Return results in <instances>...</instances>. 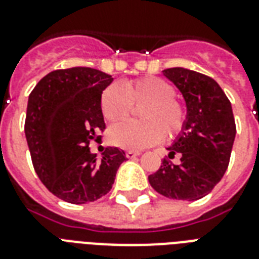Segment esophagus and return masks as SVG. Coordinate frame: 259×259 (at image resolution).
I'll list each match as a JSON object with an SVG mask.
<instances>
[{"instance_id": "esophagus-1", "label": "esophagus", "mask_w": 259, "mask_h": 259, "mask_svg": "<svg viewBox=\"0 0 259 259\" xmlns=\"http://www.w3.org/2000/svg\"><path fill=\"white\" fill-rule=\"evenodd\" d=\"M138 155H141V153H139V151L128 150L127 153H125V157H127V158H135V157H138Z\"/></svg>"}]
</instances>
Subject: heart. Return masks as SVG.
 <instances>
[{
	"mask_svg": "<svg viewBox=\"0 0 259 259\" xmlns=\"http://www.w3.org/2000/svg\"><path fill=\"white\" fill-rule=\"evenodd\" d=\"M175 87L161 77H143L109 84L101 94V110L109 121H117L131 113L132 104L142 106V121H121L108 130V141L114 146L142 150L157 145L165 137L170 139L182 131L186 109L176 98ZM145 106L143 107V105Z\"/></svg>",
	"mask_w": 259,
	"mask_h": 259,
	"instance_id": "b5f03b06",
	"label": "heart"
}]
</instances>
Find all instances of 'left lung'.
Listing matches in <instances>:
<instances>
[{"label": "left lung", "instance_id": "1", "mask_svg": "<svg viewBox=\"0 0 259 259\" xmlns=\"http://www.w3.org/2000/svg\"><path fill=\"white\" fill-rule=\"evenodd\" d=\"M164 76L186 101L184 127L169 146V157L180 154V164L164 159L149 176L161 195L182 201H198L214 188L228 168L236 135L232 106L219 83L186 68H168Z\"/></svg>", "mask_w": 259, "mask_h": 259}]
</instances>
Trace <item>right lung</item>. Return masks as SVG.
<instances>
[{
    "label": "right lung",
    "instance_id": "obj_1",
    "mask_svg": "<svg viewBox=\"0 0 259 259\" xmlns=\"http://www.w3.org/2000/svg\"><path fill=\"white\" fill-rule=\"evenodd\" d=\"M113 77L93 68L57 69L31 91L24 132L32 165L49 191L81 205L106 195L125 153L106 147L101 158L89 143L105 130L101 94Z\"/></svg>",
    "mask_w": 259,
    "mask_h": 259
}]
</instances>
